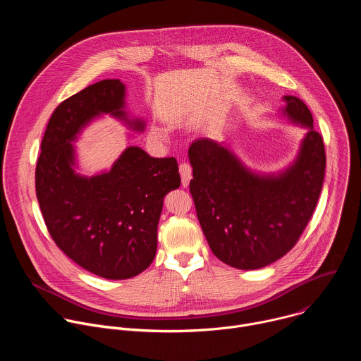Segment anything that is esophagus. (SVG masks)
<instances>
[{"mask_svg": "<svg viewBox=\"0 0 361 361\" xmlns=\"http://www.w3.org/2000/svg\"><path fill=\"white\" fill-rule=\"evenodd\" d=\"M178 169H180V174H181V184H183V187H188L190 180L192 178V169H191V166L187 164V163H181Z\"/></svg>", "mask_w": 361, "mask_h": 361, "instance_id": "34e87169", "label": "esophagus"}]
</instances>
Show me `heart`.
Listing matches in <instances>:
<instances>
[{"mask_svg": "<svg viewBox=\"0 0 361 361\" xmlns=\"http://www.w3.org/2000/svg\"><path fill=\"white\" fill-rule=\"evenodd\" d=\"M151 133H152L154 135H157V137H161V135H163V134H161V131H160V130H157V128H152V130H151Z\"/></svg>", "mask_w": 361, "mask_h": 361, "instance_id": "heart-1", "label": "heart"}]
</instances>
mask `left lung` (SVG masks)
<instances>
[{
    "instance_id": "left-lung-1",
    "label": "left lung",
    "mask_w": 361,
    "mask_h": 361,
    "mask_svg": "<svg viewBox=\"0 0 361 361\" xmlns=\"http://www.w3.org/2000/svg\"><path fill=\"white\" fill-rule=\"evenodd\" d=\"M283 114L305 127L295 161L279 174L248 170L227 147L197 138L188 149L190 191L207 243L240 270L266 267L287 254L310 221L322 192L326 151L304 102L283 97Z\"/></svg>"
}]
</instances>
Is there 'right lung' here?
I'll list each match as a JSON object with an SVG mask.
<instances>
[{"label": "right lung", "mask_w": 361, "mask_h": 361, "mask_svg": "<svg viewBox=\"0 0 361 361\" xmlns=\"http://www.w3.org/2000/svg\"><path fill=\"white\" fill-rule=\"evenodd\" d=\"M124 97L120 80H102L63 101L48 121L35 169L49 235L74 263L109 280L131 279L152 263L163 200L181 184L174 157L154 159L140 147L126 148L110 171H74L73 141L95 117L111 114L144 130L142 120L127 117Z\"/></svg>", "instance_id": "obj_1"}]
</instances>
